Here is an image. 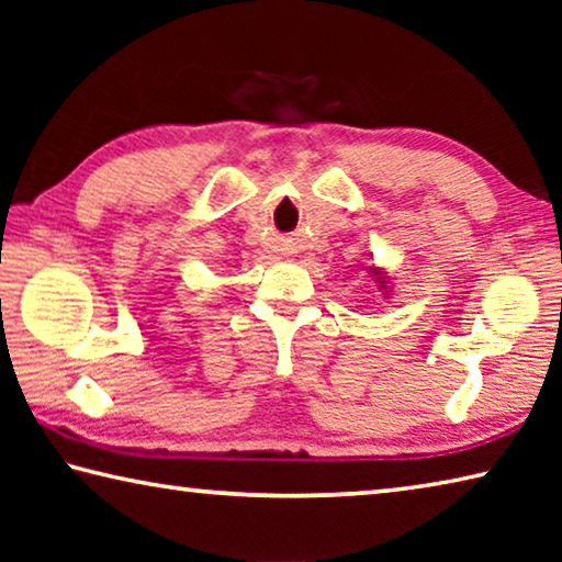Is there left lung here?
<instances>
[{"label":"left lung","mask_w":562,"mask_h":562,"mask_svg":"<svg viewBox=\"0 0 562 562\" xmlns=\"http://www.w3.org/2000/svg\"><path fill=\"white\" fill-rule=\"evenodd\" d=\"M372 270H374V268H372Z\"/></svg>","instance_id":"1"}]
</instances>
